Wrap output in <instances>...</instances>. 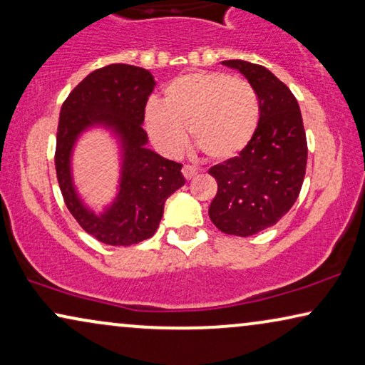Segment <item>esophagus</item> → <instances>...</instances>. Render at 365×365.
<instances>
[{
  "instance_id": "1",
  "label": "esophagus",
  "mask_w": 365,
  "mask_h": 365,
  "mask_svg": "<svg viewBox=\"0 0 365 365\" xmlns=\"http://www.w3.org/2000/svg\"><path fill=\"white\" fill-rule=\"evenodd\" d=\"M182 173H183V177L187 178V180H192L193 177H197L198 170H197V168H195L193 165H183Z\"/></svg>"
}]
</instances>
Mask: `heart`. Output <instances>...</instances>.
<instances>
[{"instance_id": "heart-1", "label": "heart", "mask_w": 365, "mask_h": 365, "mask_svg": "<svg viewBox=\"0 0 365 365\" xmlns=\"http://www.w3.org/2000/svg\"><path fill=\"white\" fill-rule=\"evenodd\" d=\"M259 124V102L250 82L223 73H188L170 81L163 106L150 102L145 125L152 140L167 153L192 142L208 158L227 162L253 140Z\"/></svg>"}]
</instances>
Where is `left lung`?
Returning a JSON list of instances; mask_svg holds the SVG:
<instances>
[{"label":"left lung","mask_w":365,"mask_h":365,"mask_svg":"<svg viewBox=\"0 0 365 365\" xmlns=\"http://www.w3.org/2000/svg\"><path fill=\"white\" fill-rule=\"evenodd\" d=\"M222 64L240 71L255 89L259 124L238 157L208 170L218 183L208 215L220 232L251 236L278 223L297 200L306 173V132L296 97L271 71L240 59Z\"/></svg>","instance_id":"obj_1"}]
</instances>
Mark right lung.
<instances>
[{
    "label": "right lung",
    "instance_id": "1",
    "mask_svg": "<svg viewBox=\"0 0 365 365\" xmlns=\"http://www.w3.org/2000/svg\"><path fill=\"white\" fill-rule=\"evenodd\" d=\"M153 87L150 71L110 64L81 81L61 107L54 157L61 193L71 215L101 243L130 246L150 238L162 220L165 200L185 183L182 163L145 147L148 137L142 124ZM91 126L114 133L123 155L120 192L99 215L81 203L70 170L75 142Z\"/></svg>",
    "mask_w": 365,
    "mask_h": 365
}]
</instances>
